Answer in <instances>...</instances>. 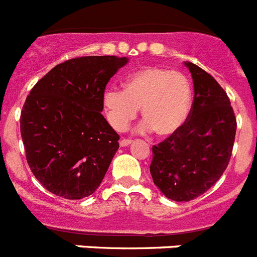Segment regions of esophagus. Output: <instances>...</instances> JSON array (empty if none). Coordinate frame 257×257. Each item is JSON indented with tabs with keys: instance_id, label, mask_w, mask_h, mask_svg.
<instances>
[{
	"instance_id": "esophagus-1",
	"label": "esophagus",
	"mask_w": 257,
	"mask_h": 257,
	"mask_svg": "<svg viewBox=\"0 0 257 257\" xmlns=\"http://www.w3.org/2000/svg\"><path fill=\"white\" fill-rule=\"evenodd\" d=\"M131 143H133V140H130V139H122L121 142H119V145H121V147H128V145H130Z\"/></svg>"
}]
</instances>
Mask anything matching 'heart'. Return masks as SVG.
<instances>
[{
    "label": "heart",
    "instance_id": "1",
    "mask_svg": "<svg viewBox=\"0 0 257 257\" xmlns=\"http://www.w3.org/2000/svg\"><path fill=\"white\" fill-rule=\"evenodd\" d=\"M193 105V88L187 76L162 67H147L126 78L124 88L104 92L109 123L126 130L139 113L145 118L143 133L154 130L161 138L174 135L187 122Z\"/></svg>",
    "mask_w": 257,
    "mask_h": 257
}]
</instances>
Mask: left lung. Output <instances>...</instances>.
<instances>
[{
	"instance_id": "obj_1",
	"label": "left lung",
	"mask_w": 257,
	"mask_h": 257,
	"mask_svg": "<svg viewBox=\"0 0 257 257\" xmlns=\"http://www.w3.org/2000/svg\"><path fill=\"white\" fill-rule=\"evenodd\" d=\"M185 67L194 86L189 117L178 133L152 148L153 183L176 202L202 196L221 178L237 130L230 100L216 79L190 61Z\"/></svg>"
}]
</instances>
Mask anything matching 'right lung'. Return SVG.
<instances>
[{"label":"right lung","mask_w":257,"mask_h":257,"mask_svg":"<svg viewBox=\"0 0 257 257\" xmlns=\"http://www.w3.org/2000/svg\"><path fill=\"white\" fill-rule=\"evenodd\" d=\"M128 59L82 56L52 68L27 96L20 134L32 172L65 199L91 196L119 148L101 114L105 86Z\"/></svg>","instance_id":"add662e5"}]
</instances>
